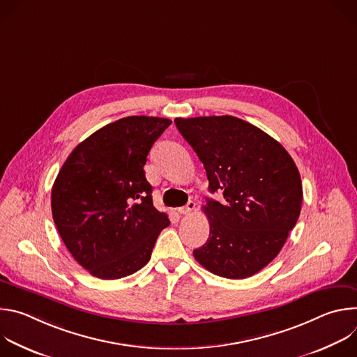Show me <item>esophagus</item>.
Masks as SVG:
<instances>
[{
	"label": "esophagus",
	"mask_w": 357,
	"mask_h": 357,
	"mask_svg": "<svg viewBox=\"0 0 357 357\" xmlns=\"http://www.w3.org/2000/svg\"><path fill=\"white\" fill-rule=\"evenodd\" d=\"M193 211H195V202H193V200H189L186 206L178 208V212H179L181 215H190Z\"/></svg>",
	"instance_id": "esophagus-1"
}]
</instances>
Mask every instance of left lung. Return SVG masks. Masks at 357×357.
Returning a JSON list of instances; mask_svg holds the SVG:
<instances>
[{
    "label": "left lung",
    "instance_id": "8db88e82",
    "mask_svg": "<svg viewBox=\"0 0 357 357\" xmlns=\"http://www.w3.org/2000/svg\"><path fill=\"white\" fill-rule=\"evenodd\" d=\"M206 169L209 190L203 212L208 241L193 250L211 273L243 280L270 264L296 225L302 205L298 168L285 148L259 127L233 116L175 119Z\"/></svg>",
    "mask_w": 357,
    "mask_h": 357
}]
</instances>
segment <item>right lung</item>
<instances>
[{
	"label": "right lung",
	"instance_id": "add662e5",
	"mask_svg": "<svg viewBox=\"0 0 357 357\" xmlns=\"http://www.w3.org/2000/svg\"><path fill=\"white\" fill-rule=\"evenodd\" d=\"M171 123L131 116L107 124L70 152L55 179L56 229L73 259L97 278L117 280L142 268L169 226L152 203L144 165Z\"/></svg>",
	"mask_w": 357,
	"mask_h": 357
}]
</instances>
